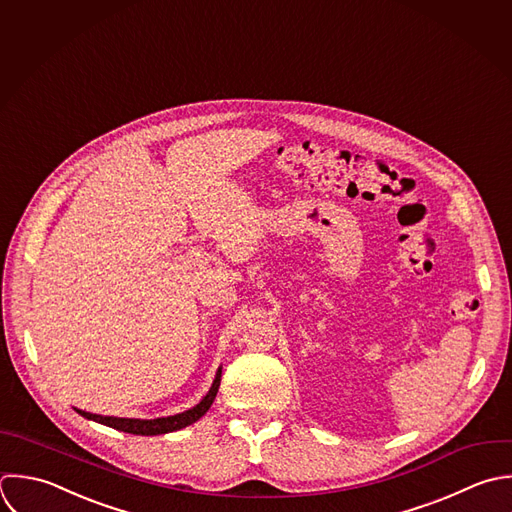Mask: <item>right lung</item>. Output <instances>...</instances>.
<instances>
[{
	"instance_id": "1",
	"label": "right lung",
	"mask_w": 512,
	"mask_h": 512,
	"mask_svg": "<svg viewBox=\"0 0 512 512\" xmlns=\"http://www.w3.org/2000/svg\"><path fill=\"white\" fill-rule=\"evenodd\" d=\"M219 385H221V367L217 369V375H215V381H213L209 393L199 401V405H195L193 409H189L185 413L171 415V417H159V419H119V417H101V415L85 413V411H79V409H77V413L81 417L89 419V421L101 423L105 427H111V429H117V431H123V433L141 435V437L165 435V433H173V431L185 429V427L193 425L195 421H199L209 411V407L213 405V401L217 397V391H219Z\"/></svg>"
}]
</instances>
